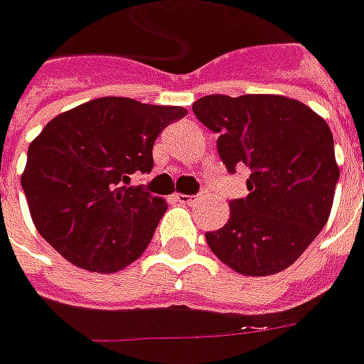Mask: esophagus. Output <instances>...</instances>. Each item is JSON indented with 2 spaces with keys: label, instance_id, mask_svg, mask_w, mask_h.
<instances>
[{
  "label": "esophagus",
  "instance_id": "34e87169",
  "mask_svg": "<svg viewBox=\"0 0 364 364\" xmlns=\"http://www.w3.org/2000/svg\"><path fill=\"white\" fill-rule=\"evenodd\" d=\"M174 199H176V201H180V203L193 205L196 201H198V196H184V193H176V196H174Z\"/></svg>",
  "mask_w": 364,
  "mask_h": 364
}]
</instances>
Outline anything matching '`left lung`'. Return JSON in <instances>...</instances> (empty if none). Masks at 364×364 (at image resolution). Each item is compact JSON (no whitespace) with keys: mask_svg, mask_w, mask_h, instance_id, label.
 <instances>
[{"mask_svg":"<svg viewBox=\"0 0 364 364\" xmlns=\"http://www.w3.org/2000/svg\"><path fill=\"white\" fill-rule=\"evenodd\" d=\"M199 122L218 134L226 171L250 166L247 198L230 201V218L207 244L232 270L269 276L288 269L324 228L340 168L322 117L284 95H205Z\"/></svg>","mask_w":364,"mask_h":364,"instance_id":"8db88e82","label":"left lung"}]
</instances>
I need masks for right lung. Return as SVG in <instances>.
Here are the masks:
<instances>
[{
  "label": "right lung",
  "instance_id": "obj_1",
  "mask_svg": "<svg viewBox=\"0 0 364 364\" xmlns=\"http://www.w3.org/2000/svg\"><path fill=\"white\" fill-rule=\"evenodd\" d=\"M182 107L100 97L57 114L28 147L24 196L38 232L68 263L117 272L146 251L165 199L130 186L151 172L153 144Z\"/></svg>",
  "mask_w": 364,
  "mask_h": 364
}]
</instances>
